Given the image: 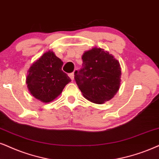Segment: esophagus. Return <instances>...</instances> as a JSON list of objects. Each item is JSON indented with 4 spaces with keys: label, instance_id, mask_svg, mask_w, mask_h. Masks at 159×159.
<instances>
[{
    "label": "esophagus",
    "instance_id": "34e87169",
    "mask_svg": "<svg viewBox=\"0 0 159 159\" xmlns=\"http://www.w3.org/2000/svg\"><path fill=\"white\" fill-rule=\"evenodd\" d=\"M69 76H70V78H71L72 81H73V80H74V76H75V75H74V73H70V75H69Z\"/></svg>",
    "mask_w": 159,
    "mask_h": 159
}]
</instances>
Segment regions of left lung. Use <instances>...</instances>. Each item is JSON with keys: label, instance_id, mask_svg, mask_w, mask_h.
<instances>
[{"label": "left lung", "instance_id": "obj_1", "mask_svg": "<svg viewBox=\"0 0 159 159\" xmlns=\"http://www.w3.org/2000/svg\"><path fill=\"white\" fill-rule=\"evenodd\" d=\"M83 64L75 72V81L83 95L92 103L111 100L120 89V63L107 51L94 48L82 56Z\"/></svg>", "mask_w": 159, "mask_h": 159}]
</instances>
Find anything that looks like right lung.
Segmentation results:
<instances>
[{"label":"right lung","instance_id":"1","mask_svg":"<svg viewBox=\"0 0 159 159\" xmlns=\"http://www.w3.org/2000/svg\"><path fill=\"white\" fill-rule=\"evenodd\" d=\"M63 62L53 52L44 53L30 67L26 78L30 92L44 103H49L61 93L65 86L71 81L62 71Z\"/></svg>","mask_w":159,"mask_h":159}]
</instances>
